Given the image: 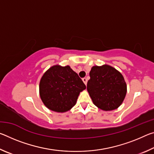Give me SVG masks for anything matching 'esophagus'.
<instances>
[{
    "mask_svg": "<svg viewBox=\"0 0 154 154\" xmlns=\"http://www.w3.org/2000/svg\"><path fill=\"white\" fill-rule=\"evenodd\" d=\"M82 80H83V83H85V85L87 84V82H88V79H87V78H85V77H84V78H83L82 79Z\"/></svg>",
    "mask_w": 154,
    "mask_h": 154,
    "instance_id": "1",
    "label": "esophagus"
}]
</instances>
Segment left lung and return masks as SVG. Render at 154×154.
I'll return each instance as SVG.
<instances>
[{"label": "left lung", "instance_id": "obj_1", "mask_svg": "<svg viewBox=\"0 0 154 154\" xmlns=\"http://www.w3.org/2000/svg\"><path fill=\"white\" fill-rule=\"evenodd\" d=\"M87 90L92 102L103 111H112L122 105L127 92L123 75L109 65L94 66L90 72Z\"/></svg>", "mask_w": 154, "mask_h": 154}]
</instances>
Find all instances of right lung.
<instances>
[{
	"mask_svg": "<svg viewBox=\"0 0 154 154\" xmlns=\"http://www.w3.org/2000/svg\"><path fill=\"white\" fill-rule=\"evenodd\" d=\"M85 88L82 79L69 66L55 65L41 77L39 94L49 109L63 113L75 105L80 92Z\"/></svg>",
	"mask_w": 154,
	"mask_h": 154,
	"instance_id": "add662e5",
	"label": "right lung"
}]
</instances>
